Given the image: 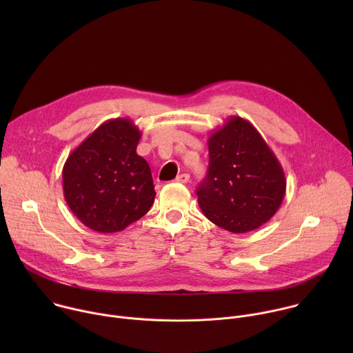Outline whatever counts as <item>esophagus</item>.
I'll return each instance as SVG.
<instances>
[{"label": "esophagus", "mask_w": 353, "mask_h": 353, "mask_svg": "<svg viewBox=\"0 0 353 353\" xmlns=\"http://www.w3.org/2000/svg\"><path fill=\"white\" fill-rule=\"evenodd\" d=\"M176 181L185 184V183H188V181H190V174H187V173H181V174H179V176L176 177Z\"/></svg>", "instance_id": "1"}]
</instances>
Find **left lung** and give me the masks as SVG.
Returning a JSON list of instances; mask_svg holds the SVG:
<instances>
[{
    "label": "left lung",
    "instance_id": "1",
    "mask_svg": "<svg viewBox=\"0 0 353 353\" xmlns=\"http://www.w3.org/2000/svg\"><path fill=\"white\" fill-rule=\"evenodd\" d=\"M210 166L196 188L203 214L232 233H247L279 210L286 179L261 134L250 121L232 116L210 135Z\"/></svg>",
    "mask_w": 353,
    "mask_h": 353
}]
</instances>
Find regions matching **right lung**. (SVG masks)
<instances>
[{
	"label": "right lung",
	"mask_w": 353,
	"mask_h": 353,
	"mask_svg": "<svg viewBox=\"0 0 353 353\" xmlns=\"http://www.w3.org/2000/svg\"><path fill=\"white\" fill-rule=\"evenodd\" d=\"M141 131L131 119L99 125L63 168L64 198L72 214L99 233L124 230L152 207L155 187L137 154Z\"/></svg>",
	"instance_id": "add662e5"
}]
</instances>
